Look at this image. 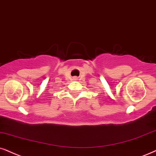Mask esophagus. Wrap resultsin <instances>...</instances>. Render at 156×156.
Returning a JSON list of instances; mask_svg holds the SVG:
<instances>
[{
  "instance_id": "34e87169",
  "label": "esophagus",
  "mask_w": 156,
  "mask_h": 156,
  "mask_svg": "<svg viewBox=\"0 0 156 156\" xmlns=\"http://www.w3.org/2000/svg\"><path fill=\"white\" fill-rule=\"evenodd\" d=\"M73 79H74V80H76V79H77V78H73Z\"/></svg>"
}]
</instances>
